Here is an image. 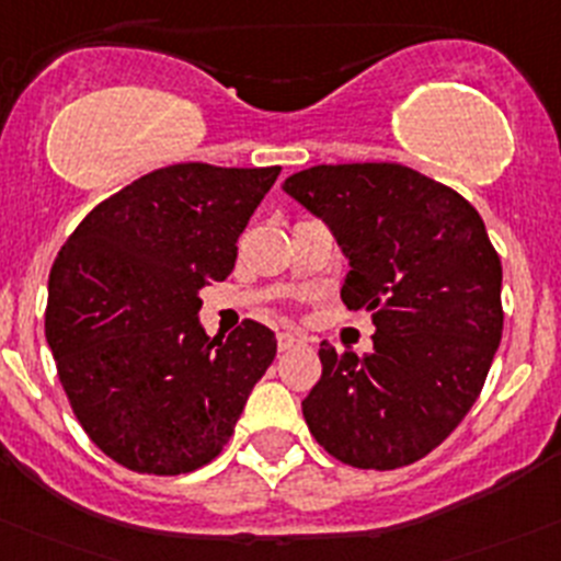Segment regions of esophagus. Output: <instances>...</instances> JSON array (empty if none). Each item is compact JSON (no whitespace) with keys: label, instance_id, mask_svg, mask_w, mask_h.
<instances>
[{"label":"esophagus","instance_id":"34e87169","mask_svg":"<svg viewBox=\"0 0 561 561\" xmlns=\"http://www.w3.org/2000/svg\"><path fill=\"white\" fill-rule=\"evenodd\" d=\"M302 341H306V339H302V335L284 330V333H277V350L289 352V350H295V346H300Z\"/></svg>","mask_w":561,"mask_h":561}]
</instances>
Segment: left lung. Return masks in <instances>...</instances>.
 I'll list each match as a JSON object with an SVG mask.
<instances>
[{"label": "left lung", "mask_w": 561, "mask_h": 561, "mask_svg": "<svg viewBox=\"0 0 561 561\" xmlns=\"http://www.w3.org/2000/svg\"><path fill=\"white\" fill-rule=\"evenodd\" d=\"M284 190L328 222L350 259L341 300L377 328L364 357L322 341L308 430L346 466H410L466 419L499 350L501 259L482 217L397 162L317 164Z\"/></svg>", "instance_id": "obj_1"}]
</instances>
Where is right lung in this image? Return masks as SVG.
I'll list each match as a JSON object with an SVG mask.
<instances>
[{"instance_id": "obj_1", "label": "right lung", "mask_w": 561, "mask_h": 561, "mask_svg": "<svg viewBox=\"0 0 561 561\" xmlns=\"http://www.w3.org/2000/svg\"><path fill=\"white\" fill-rule=\"evenodd\" d=\"M280 168H159L101 201L49 275L46 341L73 415L117 466L175 477L215 460L275 333L244 319L226 341L197 322Z\"/></svg>"}]
</instances>
